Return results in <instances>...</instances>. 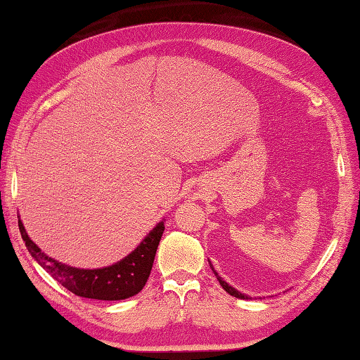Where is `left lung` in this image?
Returning <instances> with one entry per match:
<instances>
[{"label": "left lung", "mask_w": 360, "mask_h": 360, "mask_svg": "<svg viewBox=\"0 0 360 360\" xmlns=\"http://www.w3.org/2000/svg\"><path fill=\"white\" fill-rule=\"evenodd\" d=\"M214 274H216V277H218V281H219V283H221V287H222L224 290H226V291H227V293H230V295H232V296H235V297H240V300H248V296H244V295H241V293H240V291H236V290H235L233 287H230L227 282H224V281L221 279V277L218 276V273H216V271H214Z\"/></svg>", "instance_id": "left-lung-1"}]
</instances>
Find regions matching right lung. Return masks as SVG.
I'll list each match as a JSON object with an SVG mask.
<instances>
[{
  "label": "right lung",
  "instance_id": "add662e5",
  "mask_svg": "<svg viewBox=\"0 0 360 360\" xmlns=\"http://www.w3.org/2000/svg\"><path fill=\"white\" fill-rule=\"evenodd\" d=\"M18 227L34 260L54 281H58L60 285L72 291L73 295L100 301L127 300V297L138 295L144 288L148 276H150L160 240L162 232H165V222H160L146 236V240L130 255H127L124 260L101 269H79L67 266V264L59 263L53 260L51 257L45 255L36 246V243L31 241L22 221H18Z\"/></svg>",
  "mask_w": 360,
  "mask_h": 360
}]
</instances>
